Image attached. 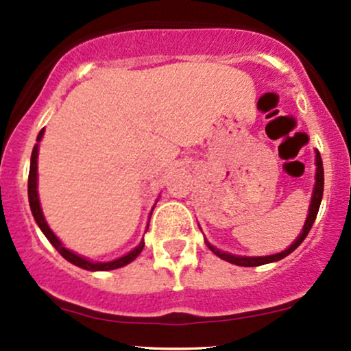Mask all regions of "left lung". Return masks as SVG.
I'll use <instances>...</instances> for the list:
<instances>
[{
	"instance_id": "1",
	"label": "left lung",
	"mask_w": 351,
	"mask_h": 351,
	"mask_svg": "<svg viewBox=\"0 0 351 351\" xmlns=\"http://www.w3.org/2000/svg\"><path fill=\"white\" fill-rule=\"evenodd\" d=\"M315 165H317L315 186H313V195H312V201H310L307 221H305L304 229H302L300 236L297 237V239L293 241V244L289 245L285 251H282L279 254H272V256H264V257H247V256H234V254L223 252V251H219L217 247H215V245L209 244L206 241L208 247L211 249V251L215 252L217 257H221L223 261H228V263L236 264V265H243V267H256V265H264V264H269V263H276V261L284 259V257H287L289 254L295 251V249L302 244V241L307 237L308 231L313 226V223H315L318 208H320V203H322V196H324V163H322V156H320V153H318V152H315Z\"/></svg>"
}]
</instances>
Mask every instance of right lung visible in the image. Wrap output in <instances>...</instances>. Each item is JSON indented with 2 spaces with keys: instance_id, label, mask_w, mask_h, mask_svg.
Instances as JSON below:
<instances>
[{
  "instance_id": "obj_1",
  "label": "right lung",
  "mask_w": 351,
  "mask_h": 351,
  "mask_svg": "<svg viewBox=\"0 0 351 351\" xmlns=\"http://www.w3.org/2000/svg\"><path fill=\"white\" fill-rule=\"evenodd\" d=\"M43 135H44V128L39 132L38 138H36V142L38 143L34 145L33 155H31L29 178H27V198H29V206H31V211H33L36 223H38V226L41 228L44 236H46L47 239H49V243L54 245L56 249H58V252L64 257V259H67L71 264L77 265V267H80V269H86V271H112V269H119V267H123V265L130 264L132 261L136 259V256L142 252V249L145 245L143 241L136 245L134 251H130L127 256L120 257V259L110 261V263H92V261L86 259V257L77 256V254H74L67 247H64L62 243L58 239V236H56L54 232L51 231V228L47 226L46 219H44V216H43V209H41V204H39V196H38V150H39V142H41Z\"/></svg>"
}]
</instances>
